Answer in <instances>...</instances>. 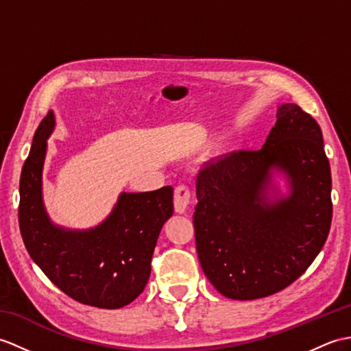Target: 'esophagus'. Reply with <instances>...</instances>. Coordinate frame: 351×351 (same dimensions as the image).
<instances>
[{
  "mask_svg": "<svg viewBox=\"0 0 351 351\" xmlns=\"http://www.w3.org/2000/svg\"><path fill=\"white\" fill-rule=\"evenodd\" d=\"M191 199H193V193L190 190V186L185 184H179L175 189V195H173V205H175L176 213L184 214L191 205Z\"/></svg>",
  "mask_w": 351,
  "mask_h": 351,
  "instance_id": "esophagus-1",
  "label": "esophagus"
}]
</instances>
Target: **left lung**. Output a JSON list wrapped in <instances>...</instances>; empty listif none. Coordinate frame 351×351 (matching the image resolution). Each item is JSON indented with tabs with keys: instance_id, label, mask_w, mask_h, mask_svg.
<instances>
[{
	"instance_id": "1",
	"label": "left lung",
	"mask_w": 351,
	"mask_h": 351,
	"mask_svg": "<svg viewBox=\"0 0 351 351\" xmlns=\"http://www.w3.org/2000/svg\"><path fill=\"white\" fill-rule=\"evenodd\" d=\"M263 148L210 160L193 215L203 272L223 296L252 300L289 287L322 251L332 223V178L317 121L282 104ZM289 175L287 199L267 202L268 170Z\"/></svg>"
}]
</instances>
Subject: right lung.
I'll use <instances>...</instances> for the list:
<instances>
[{
  "mask_svg": "<svg viewBox=\"0 0 351 351\" xmlns=\"http://www.w3.org/2000/svg\"><path fill=\"white\" fill-rule=\"evenodd\" d=\"M53 113L40 122L19 182V229L31 258L80 304L115 309L141 295L161 227L173 214V189L122 193L109 218L88 232L55 227L45 213L42 169Z\"/></svg>",
  "mask_w": 351,
  "mask_h": 351,
  "instance_id": "obj_1",
  "label": "right lung"
}]
</instances>
